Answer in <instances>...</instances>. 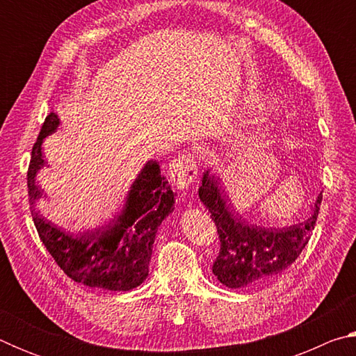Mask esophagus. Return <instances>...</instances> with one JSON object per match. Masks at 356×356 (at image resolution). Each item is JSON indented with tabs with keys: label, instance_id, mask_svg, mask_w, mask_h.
I'll return each instance as SVG.
<instances>
[{
	"label": "esophagus",
	"instance_id": "esophagus-1",
	"mask_svg": "<svg viewBox=\"0 0 356 356\" xmlns=\"http://www.w3.org/2000/svg\"><path fill=\"white\" fill-rule=\"evenodd\" d=\"M170 177L177 188H188L196 182L197 177V161L191 154L180 155L170 165Z\"/></svg>",
	"mask_w": 356,
	"mask_h": 356
}]
</instances>
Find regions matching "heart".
<instances>
[{"label": "heart", "instance_id": "heart-1", "mask_svg": "<svg viewBox=\"0 0 356 356\" xmlns=\"http://www.w3.org/2000/svg\"><path fill=\"white\" fill-rule=\"evenodd\" d=\"M252 104H254L256 106H262V104H264V102H262V99H259V97H256V99H252Z\"/></svg>", "mask_w": 356, "mask_h": 356}]
</instances>
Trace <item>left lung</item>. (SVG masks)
I'll list each match as a JSON object with an SVG mask.
<instances>
[{
    "mask_svg": "<svg viewBox=\"0 0 356 356\" xmlns=\"http://www.w3.org/2000/svg\"><path fill=\"white\" fill-rule=\"evenodd\" d=\"M200 200L209 209L220 237L212 272L226 287L256 286L275 278L295 262L316 226L322 195L312 216L286 229H265L234 216L220 195L215 176L204 174Z\"/></svg>",
    "mask_w": 356,
    "mask_h": 356,
    "instance_id": "left-lung-1",
    "label": "left lung"
}]
</instances>
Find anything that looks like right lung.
I'll list each match as a JSON object with an SVG mask.
<instances>
[{
	"mask_svg": "<svg viewBox=\"0 0 356 356\" xmlns=\"http://www.w3.org/2000/svg\"><path fill=\"white\" fill-rule=\"evenodd\" d=\"M58 125L56 114H48L29 160L26 179L34 226L42 243L69 278L105 291H130L147 278L156 229L172 212L174 193L161 176L160 165L149 161L131 186L127 207L116 225L81 237L67 236L34 209V201L42 195L34 182L35 172L44 166L40 144Z\"/></svg>",
	"mask_w": 356,
	"mask_h": 356,
	"instance_id": "right-lung-1",
	"label": "right lung"
}]
</instances>
